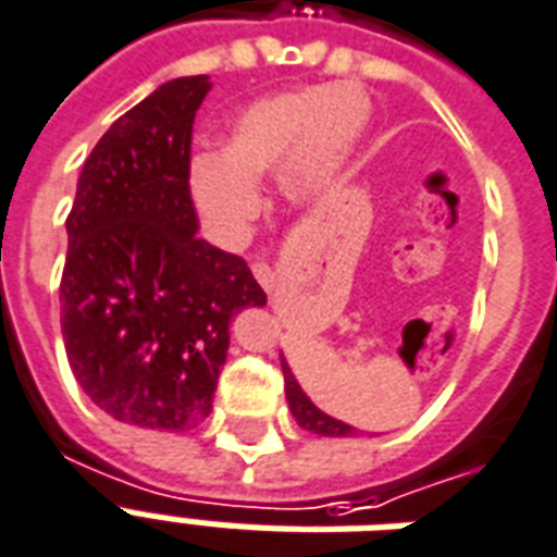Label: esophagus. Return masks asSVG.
<instances>
[{"mask_svg":"<svg viewBox=\"0 0 557 557\" xmlns=\"http://www.w3.org/2000/svg\"><path fill=\"white\" fill-rule=\"evenodd\" d=\"M250 271H253V277H257V283H260L262 288H271L274 286V269H271L269 262H250Z\"/></svg>","mask_w":557,"mask_h":557,"instance_id":"1","label":"esophagus"}]
</instances>
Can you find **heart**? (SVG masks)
<instances>
[{
	"instance_id": "b5f03b06",
	"label": "heart",
	"mask_w": 557,
	"mask_h": 557,
	"mask_svg": "<svg viewBox=\"0 0 557 557\" xmlns=\"http://www.w3.org/2000/svg\"><path fill=\"white\" fill-rule=\"evenodd\" d=\"M368 122L356 87H300L253 101L233 119L219 154L193 163V195L224 233L260 210L257 186L277 175L288 195H312L350 154Z\"/></svg>"
}]
</instances>
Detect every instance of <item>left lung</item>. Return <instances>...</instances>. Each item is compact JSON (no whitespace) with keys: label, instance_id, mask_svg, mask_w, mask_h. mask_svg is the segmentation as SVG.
<instances>
[{"label":"left lung","instance_id":"8db88e82","mask_svg":"<svg viewBox=\"0 0 557 557\" xmlns=\"http://www.w3.org/2000/svg\"><path fill=\"white\" fill-rule=\"evenodd\" d=\"M283 380H286L288 409H292V414H295V420L304 426V430L315 432V435H326V438H350V435H356L354 426H347V423H342V420L324 414V411L318 409L315 403L309 400L307 394L300 392L295 373L288 371L286 359H283Z\"/></svg>","mask_w":557,"mask_h":557}]
</instances>
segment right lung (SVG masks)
Segmentation results:
<instances>
[{"label":"right lung","instance_id":"right-lung-1","mask_svg":"<svg viewBox=\"0 0 557 557\" xmlns=\"http://www.w3.org/2000/svg\"><path fill=\"white\" fill-rule=\"evenodd\" d=\"M207 75L175 78L119 116L81 169L66 215V359L110 418L184 432L212 409L231 321L262 307L248 262L198 231L189 163Z\"/></svg>","mask_w":557,"mask_h":557}]
</instances>
